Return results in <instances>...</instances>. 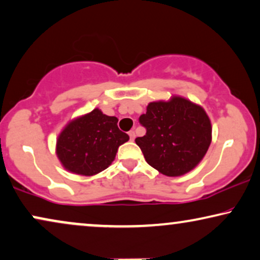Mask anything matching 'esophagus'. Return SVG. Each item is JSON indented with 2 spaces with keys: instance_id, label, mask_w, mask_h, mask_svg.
<instances>
[{
  "instance_id": "34e87169",
  "label": "esophagus",
  "mask_w": 260,
  "mask_h": 260,
  "mask_svg": "<svg viewBox=\"0 0 260 260\" xmlns=\"http://www.w3.org/2000/svg\"><path fill=\"white\" fill-rule=\"evenodd\" d=\"M129 136H130V140H131V141H134V140H135V137H136V134H135V131H134V130L129 131Z\"/></svg>"
}]
</instances>
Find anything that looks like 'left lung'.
<instances>
[{
  "label": "left lung",
  "instance_id": "left-lung-1",
  "mask_svg": "<svg viewBox=\"0 0 260 260\" xmlns=\"http://www.w3.org/2000/svg\"><path fill=\"white\" fill-rule=\"evenodd\" d=\"M140 123L147 133L135 142L147 162L167 177H179L193 170L211 143L207 112L181 96L149 103Z\"/></svg>",
  "mask_w": 260,
  "mask_h": 260
}]
</instances>
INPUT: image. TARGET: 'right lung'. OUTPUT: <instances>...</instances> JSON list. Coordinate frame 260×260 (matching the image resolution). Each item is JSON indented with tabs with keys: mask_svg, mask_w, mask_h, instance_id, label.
Instances as JSON below:
<instances>
[{
	"mask_svg": "<svg viewBox=\"0 0 260 260\" xmlns=\"http://www.w3.org/2000/svg\"><path fill=\"white\" fill-rule=\"evenodd\" d=\"M116 117L99 109L67 124L57 138L56 154L67 171L80 175H94L106 170L116 157L119 146L129 141L119 130Z\"/></svg>",
	"mask_w": 260,
	"mask_h": 260,
	"instance_id": "right-lung-1",
	"label": "right lung"
}]
</instances>
